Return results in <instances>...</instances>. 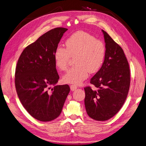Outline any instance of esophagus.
Returning a JSON list of instances; mask_svg holds the SVG:
<instances>
[{
  "label": "esophagus",
  "instance_id": "1",
  "mask_svg": "<svg viewBox=\"0 0 146 146\" xmlns=\"http://www.w3.org/2000/svg\"><path fill=\"white\" fill-rule=\"evenodd\" d=\"M78 87L75 85H71L70 86V90L72 91H74L75 90H76Z\"/></svg>",
  "mask_w": 146,
  "mask_h": 146
}]
</instances>
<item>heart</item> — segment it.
<instances>
[{
  "instance_id": "b5f03b06",
  "label": "heart",
  "mask_w": 146,
  "mask_h": 146,
  "mask_svg": "<svg viewBox=\"0 0 146 146\" xmlns=\"http://www.w3.org/2000/svg\"><path fill=\"white\" fill-rule=\"evenodd\" d=\"M66 48L59 45L56 48L53 58L56 68L60 71L67 69L71 57L75 65L62 78L65 83L79 84L84 81L88 72H97L104 62L106 48L104 42L84 31L70 35L65 41Z\"/></svg>"
}]
</instances>
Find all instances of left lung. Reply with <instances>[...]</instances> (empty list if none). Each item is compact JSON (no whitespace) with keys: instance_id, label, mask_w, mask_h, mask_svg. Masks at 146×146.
I'll use <instances>...</instances> for the list:
<instances>
[{"instance_id":"left-lung-1","label":"left lung","mask_w":146,"mask_h":146,"mask_svg":"<svg viewBox=\"0 0 146 146\" xmlns=\"http://www.w3.org/2000/svg\"><path fill=\"white\" fill-rule=\"evenodd\" d=\"M106 44V56L102 67L90 79L96 87L84 88L87 113L100 121L115 116L126 100L130 87V69L123 50L102 30Z\"/></svg>"}]
</instances>
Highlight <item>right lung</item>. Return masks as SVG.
<instances>
[{
	"label": "right lung",
	"mask_w": 146,
	"mask_h": 146,
	"mask_svg": "<svg viewBox=\"0 0 146 146\" xmlns=\"http://www.w3.org/2000/svg\"><path fill=\"white\" fill-rule=\"evenodd\" d=\"M67 30L59 27L45 33L23 50L17 61L15 86L18 97L30 115L40 121L57 118L70 90L67 84L56 85L59 76L53 58Z\"/></svg>",
	"instance_id": "1"
}]
</instances>
